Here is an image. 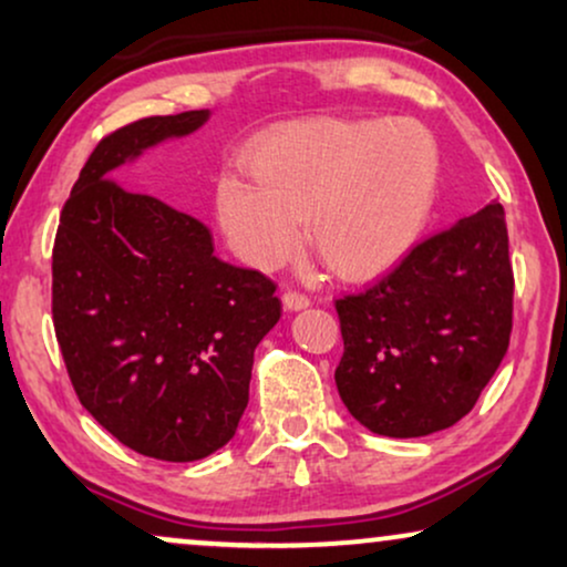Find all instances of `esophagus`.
<instances>
[{
  "label": "esophagus",
  "instance_id": "1",
  "mask_svg": "<svg viewBox=\"0 0 567 567\" xmlns=\"http://www.w3.org/2000/svg\"><path fill=\"white\" fill-rule=\"evenodd\" d=\"M284 307L291 309V312H299V309L309 307V297H307V293H301V291L289 289V291H284Z\"/></svg>",
  "mask_w": 567,
  "mask_h": 567
}]
</instances>
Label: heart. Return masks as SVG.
Returning <instances> with one entry per match:
<instances>
[{"mask_svg": "<svg viewBox=\"0 0 567 567\" xmlns=\"http://www.w3.org/2000/svg\"><path fill=\"white\" fill-rule=\"evenodd\" d=\"M255 183L224 177L216 216L231 250L276 268L299 245L297 221L328 270L363 281L405 258L429 221L439 150L413 121H315L250 159Z\"/></svg>", "mask_w": 567, "mask_h": 567, "instance_id": "heart-1", "label": "heart"}]
</instances>
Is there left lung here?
I'll return each instance as SVG.
<instances>
[{
    "label": "left lung",
    "instance_id": "obj_1",
    "mask_svg": "<svg viewBox=\"0 0 567 567\" xmlns=\"http://www.w3.org/2000/svg\"><path fill=\"white\" fill-rule=\"evenodd\" d=\"M340 400L371 433L415 439L475 408L508 351L514 270L501 204L417 243L361 293L336 299Z\"/></svg>",
    "mask_w": 567,
    "mask_h": 567
}]
</instances>
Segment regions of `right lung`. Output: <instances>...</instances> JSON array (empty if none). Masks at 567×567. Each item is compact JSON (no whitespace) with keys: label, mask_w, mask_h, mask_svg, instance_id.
Masks as SVG:
<instances>
[{"label":"right lung","mask_w":567,"mask_h":567,"mask_svg":"<svg viewBox=\"0 0 567 567\" xmlns=\"http://www.w3.org/2000/svg\"><path fill=\"white\" fill-rule=\"evenodd\" d=\"M206 121L152 115L107 134L53 243V328L76 398L123 446L165 462L204 460L235 436L252 353L281 317L276 284L216 258L204 224L113 181Z\"/></svg>","instance_id":"obj_1"}]
</instances>
